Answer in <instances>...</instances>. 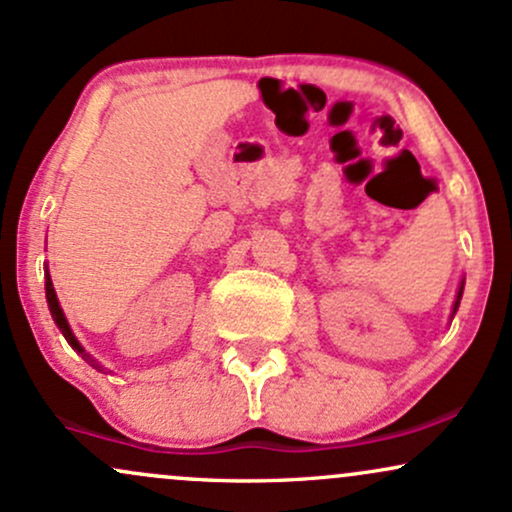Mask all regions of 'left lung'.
<instances>
[{"label":"left lung","instance_id":"obj_1","mask_svg":"<svg viewBox=\"0 0 512 512\" xmlns=\"http://www.w3.org/2000/svg\"><path fill=\"white\" fill-rule=\"evenodd\" d=\"M460 298H462V284H460V291H457V298H455V305H452V313H457V308H460Z\"/></svg>","mask_w":512,"mask_h":512}]
</instances>
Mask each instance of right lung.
Segmentation results:
<instances>
[{"instance_id": "right-lung-1", "label": "right lung", "mask_w": 512, "mask_h": 512, "mask_svg": "<svg viewBox=\"0 0 512 512\" xmlns=\"http://www.w3.org/2000/svg\"><path fill=\"white\" fill-rule=\"evenodd\" d=\"M45 296H48V305H50V313H52V320H55V325L60 327V332L64 334V339H67L69 344H72V349H76L79 351L81 356L86 358L88 363H91L93 368H98V370H103V366H98L96 361H93L91 356L86 354L84 349H81V344L76 342V337L72 334V327H69V322H67V317H64V313H62V308H60V301H57V293H55V286H52V279H50V274H45Z\"/></svg>"}]
</instances>
